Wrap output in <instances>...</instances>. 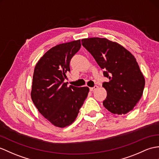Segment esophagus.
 <instances>
[{
	"mask_svg": "<svg viewBox=\"0 0 159 159\" xmlns=\"http://www.w3.org/2000/svg\"><path fill=\"white\" fill-rule=\"evenodd\" d=\"M97 89H98V86L95 85V86H94L93 87H91V88H90V91H95V90H96Z\"/></svg>",
	"mask_w": 159,
	"mask_h": 159,
	"instance_id": "obj_1",
	"label": "esophagus"
}]
</instances>
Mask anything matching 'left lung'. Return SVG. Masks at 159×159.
<instances>
[{"label":"left lung","instance_id":"8db88e82","mask_svg":"<svg viewBox=\"0 0 159 159\" xmlns=\"http://www.w3.org/2000/svg\"><path fill=\"white\" fill-rule=\"evenodd\" d=\"M81 41L109 79L102 84L107 91L103 105L113 114L131 111L145 86L144 77L134 55L119 44L106 39L89 38Z\"/></svg>","mask_w":159,"mask_h":159}]
</instances>
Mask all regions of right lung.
<instances>
[{
  "instance_id": "right-lung-1",
  "label": "right lung",
  "mask_w": 159,
  "mask_h": 159,
  "mask_svg": "<svg viewBox=\"0 0 159 159\" xmlns=\"http://www.w3.org/2000/svg\"><path fill=\"white\" fill-rule=\"evenodd\" d=\"M81 47L80 40L60 44L44 54L36 64L31 98L39 112L58 127L71 125L87 98V87L68 86L66 73L70 62Z\"/></svg>"
}]
</instances>
